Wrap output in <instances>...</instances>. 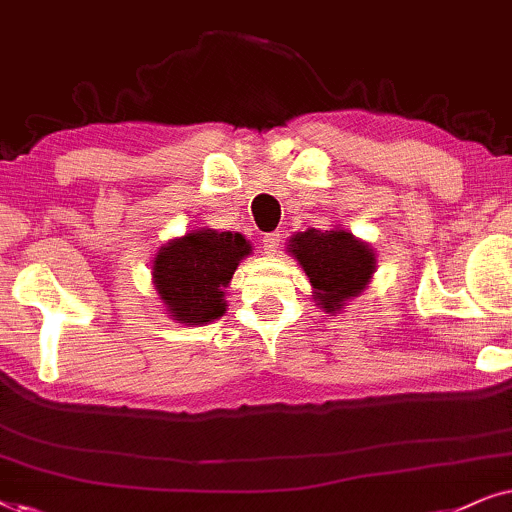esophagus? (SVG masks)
Masks as SVG:
<instances>
[{"mask_svg": "<svg viewBox=\"0 0 512 512\" xmlns=\"http://www.w3.org/2000/svg\"><path fill=\"white\" fill-rule=\"evenodd\" d=\"M281 236L283 234H278V231H271V234L262 236V248H264V252H267V255H276L278 245H281Z\"/></svg>", "mask_w": 512, "mask_h": 512, "instance_id": "34e87169", "label": "esophagus"}]
</instances>
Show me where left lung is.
Listing matches in <instances>:
<instances>
[{
	"instance_id": "8db88e82",
	"label": "left lung",
	"mask_w": 512,
	"mask_h": 512,
	"mask_svg": "<svg viewBox=\"0 0 512 512\" xmlns=\"http://www.w3.org/2000/svg\"><path fill=\"white\" fill-rule=\"evenodd\" d=\"M288 252L302 264L313 299L327 313L344 309L349 299L358 297L377 269L370 245L344 229L297 231Z\"/></svg>"
}]
</instances>
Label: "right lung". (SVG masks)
Instances as JSON below:
<instances>
[{"instance_id":"obj_1","label":"right lung","mask_w":512,"mask_h":512,"mask_svg":"<svg viewBox=\"0 0 512 512\" xmlns=\"http://www.w3.org/2000/svg\"><path fill=\"white\" fill-rule=\"evenodd\" d=\"M252 245L241 234L194 229L156 252L152 281L173 320L208 325L227 311L224 288Z\"/></svg>"}]
</instances>
